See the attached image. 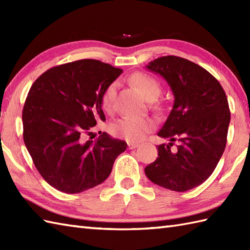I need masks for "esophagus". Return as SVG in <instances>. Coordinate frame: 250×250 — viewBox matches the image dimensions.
I'll return each instance as SVG.
<instances>
[{
  "label": "esophagus",
  "instance_id": "esophagus-1",
  "mask_svg": "<svg viewBox=\"0 0 250 250\" xmlns=\"http://www.w3.org/2000/svg\"><path fill=\"white\" fill-rule=\"evenodd\" d=\"M128 147H129V149H134V148L139 147V144H137V143H131V142H129L128 143Z\"/></svg>",
  "mask_w": 250,
  "mask_h": 250
}]
</instances>
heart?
<instances>
[{
  "mask_svg": "<svg viewBox=\"0 0 250 250\" xmlns=\"http://www.w3.org/2000/svg\"><path fill=\"white\" fill-rule=\"evenodd\" d=\"M131 82L139 88L145 98L149 101H155L161 93V86L157 79L144 73H135L132 75ZM116 95V84L111 83L106 88L102 95V106L105 110L110 111L114 107V99ZM153 121L149 118L125 116L117 120L111 125L113 133L129 142H139L153 129Z\"/></svg>",
  "mask_w": 250,
  "mask_h": 250,
  "instance_id": "1",
  "label": "heart"
}]
</instances>
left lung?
Returning a JSON list of instances; mask_svg holds the SVG:
<instances>
[{
  "mask_svg": "<svg viewBox=\"0 0 250 250\" xmlns=\"http://www.w3.org/2000/svg\"><path fill=\"white\" fill-rule=\"evenodd\" d=\"M146 68L166 79L174 104L158 132L169 143L158 146V158L145 174L153 184L184 192L204 183L225 151L231 119L227 95L210 73L184 58L161 57Z\"/></svg>",
  "mask_w": 250,
  "mask_h": 250,
  "instance_id": "8db88e82",
  "label": "left lung"
}]
</instances>
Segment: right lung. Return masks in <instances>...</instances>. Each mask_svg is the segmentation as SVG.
Masks as SVG:
<instances>
[{
  "label": "right lung",
  "instance_id": "1",
  "mask_svg": "<svg viewBox=\"0 0 250 250\" xmlns=\"http://www.w3.org/2000/svg\"><path fill=\"white\" fill-rule=\"evenodd\" d=\"M122 70L84 59L49 68L32 84L22 110L23 141L51 187L79 193L102 184L126 143L90 131L105 120L102 95Z\"/></svg>",
  "mask_w": 250,
  "mask_h": 250
}]
</instances>
